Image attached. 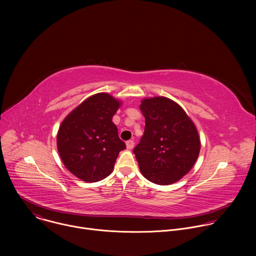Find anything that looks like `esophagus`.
I'll return each mask as SVG.
<instances>
[{
    "instance_id": "1",
    "label": "esophagus",
    "mask_w": 256,
    "mask_h": 256,
    "mask_svg": "<svg viewBox=\"0 0 256 256\" xmlns=\"http://www.w3.org/2000/svg\"><path fill=\"white\" fill-rule=\"evenodd\" d=\"M134 140H130L126 142V148H128V149L132 150V149L134 148Z\"/></svg>"
}]
</instances>
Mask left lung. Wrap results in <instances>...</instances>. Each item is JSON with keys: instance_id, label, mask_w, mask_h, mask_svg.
Wrapping results in <instances>:
<instances>
[{"instance_id": "8db88e82", "label": "left lung", "mask_w": 256, "mask_h": 256, "mask_svg": "<svg viewBox=\"0 0 256 256\" xmlns=\"http://www.w3.org/2000/svg\"><path fill=\"white\" fill-rule=\"evenodd\" d=\"M144 132L134 149L142 174L153 184L169 186L194 167L200 150L198 130L182 109L167 97L142 100Z\"/></svg>"}]
</instances>
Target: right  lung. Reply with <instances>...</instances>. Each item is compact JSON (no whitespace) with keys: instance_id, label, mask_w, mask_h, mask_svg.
<instances>
[{"instance_id":"obj_1","label":"right lung","mask_w":256,"mask_h":256,"mask_svg":"<svg viewBox=\"0 0 256 256\" xmlns=\"http://www.w3.org/2000/svg\"><path fill=\"white\" fill-rule=\"evenodd\" d=\"M122 102L107 93L84 100L60 126L56 146L66 168L86 182L104 179L114 168L126 144L112 118Z\"/></svg>"}]
</instances>
